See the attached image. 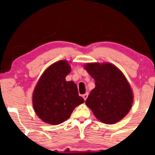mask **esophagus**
Wrapping results in <instances>:
<instances>
[{
    "label": "esophagus",
    "mask_w": 155,
    "mask_h": 155,
    "mask_svg": "<svg viewBox=\"0 0 155 155\" xmlns=\"http://www.w3.org/2000/svg\"><path fill=\"white\" fill-rule=\"evenodd\" d=\"M82 97H83L84 100L86 101V100H87V97H88V93H85V94H84V95H82Z\"/></svg>",
    "instance_id": "esophagus-1"
}]
</instances>
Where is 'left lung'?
<instances>
[{
	"instance_id": "8db88e82",
	"label": "left lung",
	"mask_w": 155,
	"mask_h": 155,
	"mask_svg": "<svg viewBox=\"0 0 155 155\" xmlns=\"http://www.w3.org/2000/svg\"><path fill=\"white\" fill-rule=\"evenodd\" d=\"M85 69L95 81L86 105L96 118L106 124H114L128 113L133 92L122 72L110 63H89Z\"/></svg>"
}]
</instances>
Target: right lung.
<instances>
[{"label": "right lung", "instance_id": "1", "mask_svg": "<svg viewBox=\"0 0 155 155\" xmlns=\"http://www.w3.org/2000/svg\"><path fill=\"white\" fill-rule=\"evenodd\" d=\"M71 66L65 60L50 65L35 87L33 96L35 112L44 122L59 124L70 117L73 110L84 102L79 95L77 85L66 81Z\"/></svg>", "mask_w": 155, "mask_h": 155}]
</instances>
